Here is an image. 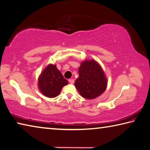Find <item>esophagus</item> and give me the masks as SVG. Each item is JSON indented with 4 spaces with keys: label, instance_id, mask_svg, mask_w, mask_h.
<instances>
[{
    "label": "esophagus",
    "instance_id": "1",
    "mask_svg": "<svg viewBox=\"0 0 150 150\" xmlns=\"http://www.w3.org/2000/svg\"><path fill=\"white\" fill-rule=\"evenodd\" d=\"M69 83L71 84H73L74 83V79H69Z\"/></svg>",
    "mask_w": 150,
    "mask_h": 150
}]
</instances>
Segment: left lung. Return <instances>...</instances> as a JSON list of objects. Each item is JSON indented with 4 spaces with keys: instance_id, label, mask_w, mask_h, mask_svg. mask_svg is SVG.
Wrapping results in <instances>:
<instances>
[{
    "instance_id": "left-lung-1",
    "label": "left lung",
    "mask_w": 150,
    "mask_h": 150,
    "mask_svg": "<svg viewBox=\"0 0 150 150\" xmlns=\"http://www.w3.org/2000/svg\"><path fill=\"white\" fill-rule=\"evenodd\" d=\"M79 75L75 86L84 98L94 99L105 91L107 79L101 66L95 60L83 62L79 68Z\"/></svg>"
}]
</instances>
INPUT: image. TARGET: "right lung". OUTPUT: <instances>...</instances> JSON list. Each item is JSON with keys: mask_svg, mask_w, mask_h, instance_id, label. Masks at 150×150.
I'll return each instance as SVG.
<instances>
[{"mask_svg": "<svg viewBox=\"0 0 150 150\" xmlns=\"http://www.w3.org/2000/svg\"><path fill=\"white\" fill-rule=\"evenodd\" d=\"M68 84L56 65L50 64L43 70L38 80L40 91L47 97L54 98L60 93L62 87Z\"/></svg>", "mask_w": 150, "mask_h": 150, "instance_id": "obj_1", "label": "right lung"}]
</instances>
